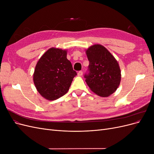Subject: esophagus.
Instances as JSON below:
<instances>
[{"instance_id": "1", "label": "esophagus", "mask_w": 154, "mask_h": 154, "mask_svg": "<svg viewBox=\"0 0 154 154\" xmlns=\"http://www.w3.org/2000/svg\"><path fill=\"white\" fill-rule=\"evenodd\" d=\"M78 76H82V75H83V71H79V72H78Z\"/></svg>"}]
</instances>
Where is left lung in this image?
Here are the masks:
<instances>
[{
    "mask_svg": "<svg viewBox=\"0 0 154 154\" xmlns=\"http://www.w3.org/2000/svg\"><path fill=\"white\" fill-rule=\"evenodd\" d=\"M89 61L85 82L91 90L101 97H108L117 90L121 81L118 62L104 46L95 44L86 50Z\"/></svg>",
    "mask_w": 154,
    "mask_h": 154,
    "instance_id": "left-lung-1",
    "label": "left lung"
}]
</instances>
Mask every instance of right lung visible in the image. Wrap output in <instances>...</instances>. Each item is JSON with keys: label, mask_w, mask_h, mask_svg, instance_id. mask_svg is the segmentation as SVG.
Wrapping results in <instances>:
<instances>
[{"label": "right lung", "mask_w": 154, "mask_h": 154, "mask_svg": "<svg viewBox=\"0 0 154 154\" xmlns=\"http://www.w3.org/2000/svg\"><path fill=\"white\" fill-rule=\"evenodd\" d=\"M76 75V72L67 58V51L52 48L37 62L33 82L40 95L53 101L66 94Z\"/></svg>", "instance_id": "add662e5"}]
</instances>
